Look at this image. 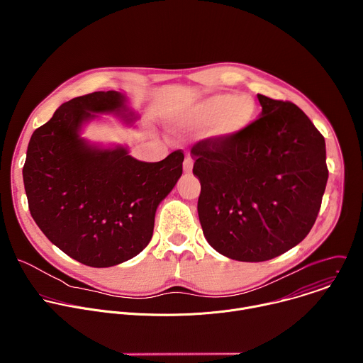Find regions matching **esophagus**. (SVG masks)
I'll use <instances>...</instances> for the list:
<instances>
[{"label": "esophagus", "instance_id": "obj_1", "mask_svg": "<svg viewBox=\"0 0 363 363\" xmlns=\"http://www.w3.org/2000/svg\"><path fill=\"white\" fill-rule=\"evenodd\" d=\"M192 168H194V160L189 157V155H186L185 161H184V172L185 174H191Z\"/></svg>", "mask_w": 363, "mask_h": 363}]
</instances>
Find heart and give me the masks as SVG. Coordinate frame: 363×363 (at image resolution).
<instances>
[{"label":"heart","instance_id":"heart-1","mask_svg":"<svg viewBox=\"0 0 363 363\" xmlns=\"http://www.w3.org/2000/svg\"><path fill=\"white\" fill-rule=\"evenodd\" d=\"M257 103L250 94L217 93L182 111L177 123L192 130L211 128L214 136L230 139L244 132L257 116Z\"/></svg>","mask_w":363,"mask_h":363}]
</instances>
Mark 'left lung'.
<instances>
[{
  "instance_id": "left-lung-1",
  "label": "left lung",
  "mask_w": 363,
  "mask_h": 363,
  "mask_svg": "<svg viewBox=\"0 0 363 363\" xmlns=\"http://www.w3.org/2000/svg\"><path fill=\"white\" fill-rule=\"evenodd\" d=\"M262 113L230 139L192 147L208 244L238 262L289 251L312 230L328 182L325 138L290 101L257 94Z\"/></svg>"
}]
</instances>
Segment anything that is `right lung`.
Instances as JSON below:
<instances>
[{
  "instance_id": "right-lung-1",
  "label": "right lung",
  "mask_w": 363,
  "mask_h": 363,
  "mask_svg": "<svg viewBox=\"0 0 363 363\" xmlns=\"http://www.w3.org/2000/svg\"><path fill=\"white\" fill-rule=\"evenodd\" d=\"M99 115L129 126L139 118L115 90L63 103L34 130L23 179L44 235L79 263L101 269L130 260L149 244L158 205L182 175L184 153L142 162L123 145L91 143L82 130Z\"/></svg>"
}]
</instances>
